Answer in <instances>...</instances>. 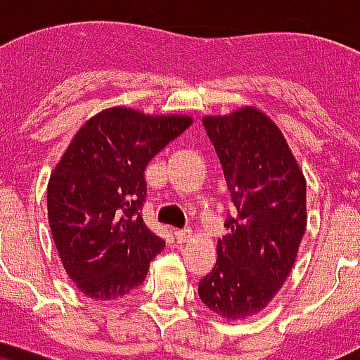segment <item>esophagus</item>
Masks as SVG:
<instances>
[{
    "label": "esophagus",
    "mask_w": 360,
    "mask_h": 360,
    "mask_svg": "<svg viewBox=\"0 0 360 360\" xmlns=\"http://www.w3.org/2000/svg\"><path fill=\"white\" fill-rule=\"evenodd\" d=\"M173 234H175L177 242H187L193 236V231L191 229H177V231H173Z\"/></svg>",
    "instance_id": "34e87169"
}]
</instances>
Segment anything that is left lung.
<instances>
[{"label":"left lung","mask_w":360,"mask_h":360,"mask_svg":"<svg viewBox=\"0 0 360 360\" xmlns=\"http://www.w3.org/2000/svg\"><path fill=\"white\" fill-rule=\"evenodd\" d=\"M231 191V233L217 240V262L198 295L217 315L236 321L259 313L294 267L307 225V183L282 131L267 114L244 106L204 116Z\"/></svg>","instance_id":"1"}]
</instances>
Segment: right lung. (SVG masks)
Listing matches in <instances>:
<instances>
[{"label": "right lung", "instance_id": "1", "mask_svg": "<svg viewBox=\"0 0 360 360\" xmlns=\"http://www.w3.org/2000/svg\"><path fill=\"white\" fill-rule=\"evenodd\" d=\"M193 124L114 106L87 120L53 169L47 215L72 281L91 300H114L145 281L166 242L146 227L145 167Z\"/></svg>", "mask_w": 360, "mask_h": 360}]
</instances>
